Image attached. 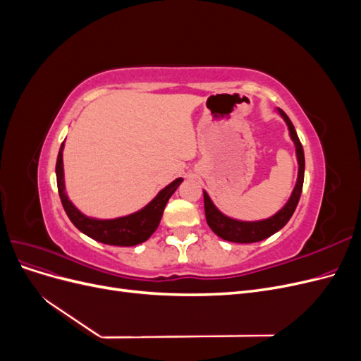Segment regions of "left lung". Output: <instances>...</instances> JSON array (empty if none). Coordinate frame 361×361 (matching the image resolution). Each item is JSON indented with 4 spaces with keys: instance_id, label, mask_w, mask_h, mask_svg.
<instances>
[{
    "instance_id": "obj_1",
    "label": "left lung",
    "mask_w": 361,
    "mask_h": 361,
    "mask_svg": "<svg viewBox=\"0 0 361 361\" xmlns=\"http://www.w3.org/2000/svg\"><path fill=\"white\" fill-rule=\"evenodd\" d=\"M277 113L281 116V118L285 120V123L288 125L290 140L295 145V154H297V161H298L297 183H295L289 200L285 203V206H283L279 212H276L269 218H265V220H257V221H243V220H236V218H232V216H227L214 204V202L211 200L209 195H207V192L203 191L204 214H206L207 226L212 228V232L216 236H220L221 239H224V241L238 243V244H251V243L264 241V239L279 232L281 227H285V224L290 220L292 214L295 212V207H297V204L300 202V195L302 191V182H304V167H305L304 150L301 146V141L297 135V130H295V128L290 122V118L286 116L285 111H281L280 108H277Z\"/></svg>"
}]
</instances>
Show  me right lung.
<instances>
[{
	"mask_svg": "<svg viewBox=\"0 0 361 361\" xmlns=\"http://www.w3.org/2000/svg\"><path fill=\"white\" fill-rule=\"evenodd\" d=\"M63 149L64 141L61 143L57 164H56V174H57V187L59 194L63 203L64 211H66L69 220L73 226L78 228L84 235L90 236L97 243L108 244V245H117V247H130L138 245L141 243L147 241L152 236L162 218V212L166 209V204L173 192L178 190L182 183V178L174 179L169 183L166 188H162L154 200H150L145 207L140 211L133 212L125 216L117 218H93L82 214L78 207H76L71 199L68 197L66 185H64V167H63Z\"/></svg>",
	"mask_w": 361,
	"mask_h": 361,
	"instance_id": "add662e5",
	"label": "right lung"
}]
</instances>
